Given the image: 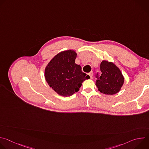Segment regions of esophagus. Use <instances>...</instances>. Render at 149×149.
<instances>
[{
  "instance_id": "esophagus-1",
  "label": "esophagus",
  "mask_w": 149,
  "mask_h": 149,
  "mask_svg": "<svg viewBox=\"0 0 149 149\" xmlns=\"http://www.w3.org/2000/svg\"><path fill=\"white\" fill-rule=\"evenodd\" d=\"M88 75H90V78H93V72L91 71V72H90L88 74Z\"/></svg>"
}]
</instances>
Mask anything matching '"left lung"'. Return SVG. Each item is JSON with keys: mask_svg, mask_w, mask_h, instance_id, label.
I'll use <instances>...</instances> for the list:
<instances>
[{"mask_svg": "<svg viewBox=\"0 0 149 149\" xmlns=\"http://www.w3.org/2000/svg\"><path fill=\"white\" fill-rule=\"evenodd\" d=\"M101 75H95V84L100 93L107 95L117 93L124 83V77L118 68L113 62L102 61L100 64Z\"/></svg>", "mask_w": 149, "mask_h": 149, "instance_id": "8db88e82", "label": "left lung"}]
</instances>
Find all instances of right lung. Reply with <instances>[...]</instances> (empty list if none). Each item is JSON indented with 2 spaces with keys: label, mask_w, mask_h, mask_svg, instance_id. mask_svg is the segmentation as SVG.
Instances as JSON below:
<instances>
[{
  "label": "right lung",
  "mask_w": 149,
  "mask_h": 149,
  "mask_svg": "<svg viewBox=\"0 0 149 149\" xmlns=\"http://www.w3.org/2000/svg\"><path fill=\"white\" fill-rule=\"evenodd\" d=\"M77 54L68 50L58 54L45 70V77L50 87L58 94L70 96L79 91L82 82L90 77L82 72L75 63Z\"/></svg>",
  "instance_id": "obj_1"
}]
</instances>
